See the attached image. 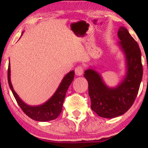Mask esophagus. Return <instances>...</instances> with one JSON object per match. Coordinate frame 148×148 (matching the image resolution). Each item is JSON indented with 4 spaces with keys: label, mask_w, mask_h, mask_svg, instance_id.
<instances>
[{
    "label": "esophagus",
    "mask_w": 148,
    "mask_h": 148,
    "mask_svg": "<svg viewBox=\"0 0 148 148\" xmlns=\"http://www.w3.org/2000/svg\"><path fill=\"white\" fill-rule=\"evenodd\" d=\"M84 72V69L81 66H78L77 67H76L75 69V74L77 76H81Z\"/></svg>",
    "instance_id": "1"
}]
</instances>
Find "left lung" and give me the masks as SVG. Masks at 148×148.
Listing matches in <instances>:
<instances>
[{
	"mask_svg": "<svg viewBox=\"0 0 148 148\" xmlns=\"http://www.w3.org/2000/svg\"><path fill=\"white\" fill-rule=\"evenodd\" d=\"M118 46L125 58L126 71L123 79L115 87H109L94 67L85 71L88 83L91 108L99 116L113 118L123 115L132 106L143 77L141 52L139 46L125 27L118 32Z\"/></svg>",
	"mask_w": 148,
	"mask_h": 148,
	"instance_id": "1",
	"label": "left lung"
}]
</instances>
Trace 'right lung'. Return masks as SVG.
I'll list each match as a JSON object with an SVG mask.
<instances>
[{"mask_svg":"<svg viewBox=\"0 0 148 148\" xmlns=\"http://www.w3.org/2000/svg\"><path fill=\"white\" fill-rule=\"evenodd\" d=\"M23 33V32H22L21 37ZM10 73H11L10 72V63L9 62L8 79L10 88L12 92L13 95H14L16 102L18 103V106L21 107L22 111L24 112L29 118L34 120H36V121L47 122L55 120L58 117V115L60 114L61 111H62V104H63L66 92L74 80V70L70 71L64 76L58 88H57L56 91L54 92L52 97H51V98H49L46 102L40 105H37V106H30V105L27 104L18 97L16 92L14 91L12 84L11 83Z\"/></svg>","mask_w":148,"mask_h":148,"instance_id":"right-lung-1","label":"right lung"}]
</instances>
